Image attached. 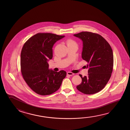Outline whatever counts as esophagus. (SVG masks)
<instances>
[{
	"instance_id": "esophagus-1",
	"label": "esophagus",
	"mask_w": 130,
	"mask_h": 130,
	"mask_svg": "<svg viewBox=\"0 0 130 130\" xmlns=\"http://www.w3.org/2000/svg\"><path fill=\"white\" fill-rule=\"evenodd\" d=\"M74 74L72 72H67V75H68V76H72Z\"/></svg>"
}]
</instances>
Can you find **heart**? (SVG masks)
I'll return each instance as SVG.
<instances>
[{"label":"heart","instance_id":"obj_1","mask_svg":"<svg viewBox=\"0 0 130 130\" xmlns=\"http://www.w3.org/2000/svg\"><path fill=\"white\" fill-rule=\"evenodd\" d=\"M67 44H76V43H75L72 40H69L67 42Z\"/></svg>","mask_w":130,"mask_h":130}]
</instances>
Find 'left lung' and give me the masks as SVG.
<instances>
[{
  "label": "left lung",
  "mask_w": 130,
  "mask_h": 130,
  "mask_svg": "<svg viewBox=\"0 0 130 130\" xmlns=\"http://www.w3.org/2000/svg\"><path fill=\"white\" fill-rule=\"evenodd\" d=\"M73 36L83 42L82 58L87 62L88 75L83 77L77 89L86 94L100 92L108 83L113 66V54L110 44L99 34L82 32Z\"/></svg>",
  "instance_id": "obj_1"
}]
</instances>
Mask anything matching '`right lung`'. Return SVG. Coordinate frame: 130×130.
<instances>
[{
  "label": "right lung",
  "mask_w": 130,
  "mask_h": 130,
  "mask_svg": "<svg viewBox=\"0 0 130 130\" xmlns=\"http://www.w3.org/2000/svg\"><path fill=\"white\" fill-rule=\"evenodd\" d=\"M50 33H38L30 38L22 49V74L28 86L36 93L48 95L57 91L66 77V72L49 69L48 61L53 58V47L63 38Z\"/></svg>",
  "instance_id": "obj_1"
}]
</instances>
